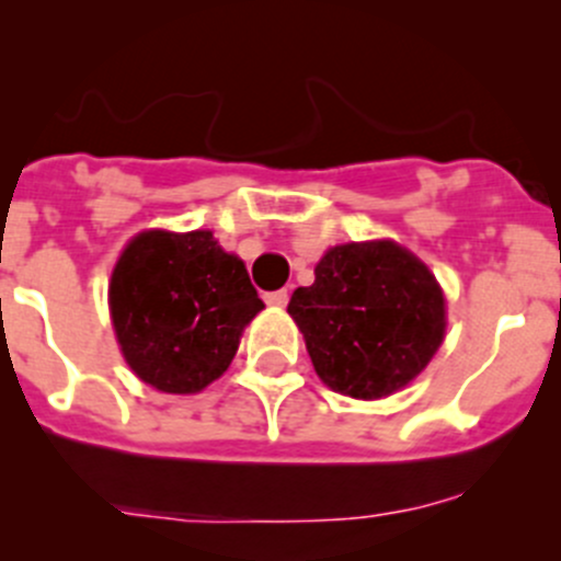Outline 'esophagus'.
<instances>
[{
    "instance_id": "34e87169",
    "label": "esophagus",
    "mask_w": 561,
    "mask_h": 561,
    "mask_svg": "<svg viewBox=\"0 0 561 561\" xmlns=\"http://www.w3.org/2000/svg\"><path fill=\"white\" fill-rule=\"evenodd\" d=\"M287 301H290V293L287 290L265 293V304H268V307H287Z\"/></svg>"
}]
</instances>
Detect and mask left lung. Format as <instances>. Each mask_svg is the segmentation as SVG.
<instances>
[{"mask_svg": "<svg viewBox=\"0 0 561 561\" xmlns=\"http://www.w3.org/2000/svg\"><path fill=\"white\" fill-rule=\"evenodd\" d=\"M317 377L353 399L415 380L445 339V296L426 263L396 241L331 247L314 285L287 304Z\"/></svg>", "mask_w": 561, "mask_h": 561, "instance_id": "8db88e82", "label": "left lung"}]
</instances>
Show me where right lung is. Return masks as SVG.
I'll return each mask as SVG.
<instances>
[{"mask_svg": "<svg viewBox=\"0 0 561 561\" xmlns=\"http://www.w3.org/2000/svg\"><path fill=\"white\" fill-rule=\"evenodd\" d=\"M107 307L124 360L146 386L197 393L225 375L263 301L244 260L211 230H146L124 247Z\"/></svg>", "mask_w": 561, "mask_h": 561, "instance_id": "obj_1", "label": "right lung"}]
</instances>
